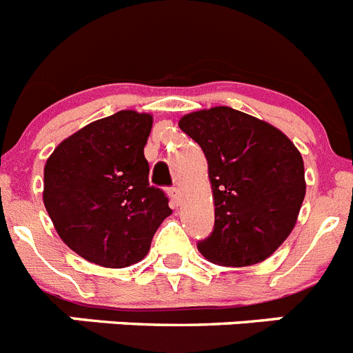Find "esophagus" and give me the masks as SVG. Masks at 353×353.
I'll list each match as a JSON object with an SVG mask.
<instances>
[{"mask_svg":"<svg viewBox=\"0 0 353 353\" xmlns=\"http://www.w3.org/2000/svg\"><path fill=\"white\" fill-rule=\"evenodd\" d=\"M168 194H170V199H172L174 206H179V204H181V192H179V188H177V186H174V188H170V192H168Z\"/></svg>","mask_w":353,"mask_h":353,"instance_id":"obj_1","label":"esophagus"}]
</instances>
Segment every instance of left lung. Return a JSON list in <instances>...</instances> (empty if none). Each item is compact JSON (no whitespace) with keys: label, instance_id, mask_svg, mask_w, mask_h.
Masks as SVG:
<instances>
[{"label":"left lung","instance_id":"left-lung-1","mask_svg":"<svg viewBox=\"0 0 353 353\" xmlns=\"http://www.w3.org/2000/svg\"><path fill=\"white\" fill-rule=\"evenodd\" d=\"M179 128L202 147L214 229L197 245L220 266L268 259L295 228L305 197L304 159L275 125L229 106L186 113Z\"/></svg>","mask_w":353,"mask_h":353}]
</instances>
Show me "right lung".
<instances>
[{
    "mask_svg": "<svg viewBox=\"0 0 353 353\" xmlns=\"http://www.w3.org/2000/svg\"><path fill=\"white\" fill-rule=\"evenodd\" d=\"M151 113L121 110L57 145L44 167L42 201L70 250L104 268L142 261L159 223L172 214L149 185L143 156Z\"/></svg>",
    "mask_w": 353,
    "mask_h": 353,
    "instance_id": "1",
    "label": "right lung"
}]
</instances>
